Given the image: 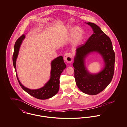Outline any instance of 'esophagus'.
I'll use <instances>...</instances> for the list:
<instances>
[{
  "instance_id": "34e87169",
  "label": "esophagus",
  "mask_w": 127,
  "mask_h": 127,
  "mask_svg": "<svg viewBox=\"0 0 127 127\" xmlns=\"http://www.w3.org/2000/svg\"><path fill=\"white\" fill-rule=\"evenodd\" d=\"M72 53H66L64 55V60L67 63H71L72 61Z\"/></svg>"
}]
</instances>
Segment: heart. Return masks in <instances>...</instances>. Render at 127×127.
I'll return each instance as SVG.
<instances>
[{
	"label": "heart",
	"instance_id": "obj_1",
	"mask_svg": "<svg viewBox=\"0 0 127 127\" xmlns=\"http://www.w3.org/2000/svg\"><path fill=\"white\" fill-rule=\"evenodd\" d=\"M64 31L67 35H71L72 42L74 45H77L81 42L84 37V30L80 27L73 28L68 26L64 27Z\"/></svg>",
	"mask_w": 127,
	"mask_h": 127
}]
</instances>
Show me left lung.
<instances>
[{
	"label": "left lung",
	"mask_w": 127,
	"mask_h": 127,
	"mask_svg": "<svg viewBox=\"0 0 127 127\" xmlns=\"http://www.w3.org/2000/svg\"><path fill=\"white\" fill-rule=\"evenodd\" d=\"M93 34L84 45L77 49L73 66L74 77L79 89L89 95H97L110 83L114 72L115 54L110 38L97 25L88 22ZM96 51L103 56L105 67L101 72L92 75L87 72L84 63V58L91 52Z\"/></svg>",
	"instance_id": "left-lung-1"
}]
</instances>
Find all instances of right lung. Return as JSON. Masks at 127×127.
I'll return each mask as SVG.
<instances>
[{
    "label": "right lung",
    "mask_w": 127,
    "mask_h": 127,
    "mask_svg": "<svg viewBox=\"0 0 127 127\" xmlns=\"http://www.w3.org/2000/svg\"><path fill=\"white\" fill-rule=\"evenodd\" d=\"M25 35L23 34L20 36L16 41L12 60L13 66L16 71V62L18 57L19 49L22 40L25 38ZM66 67L62 56H60L51 62V71L50 79L45 85L40 89L37 90H30L27 88L20 83L18 79L17 72L16 76L18 83L21 87L26 92L31 96L39 99H46L54 96L59 91L60 87V78L61 73Z\"/></svg>",
    "instance_id": "add662e5"
}]
</instances>
